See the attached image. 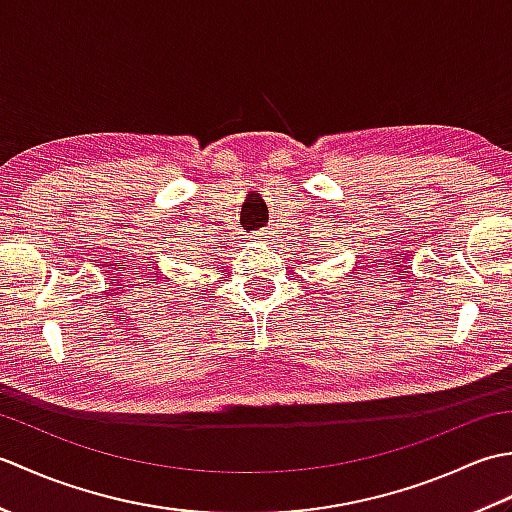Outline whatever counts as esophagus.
Returning a JSON list of instances; mask_svg holds the SVG:
<instances>
[{"label": "esophagus", "instance_id": "obj_1", "mask_svg": "<svg viewBox=\"0 0 512 512\" xmlns=\"http://www.w3.org/2000/svg\"><path fill=\"white\" fill-rule=\"evenodd\" d=\"M257 235H264V233H257Z\"/></svg>", "mask_w": 512, "mask_h": 512}]
</instances>
